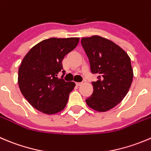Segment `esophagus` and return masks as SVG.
<instances>
[{
    "instance_id": "esophagus-1",
    "label": "esophagus",
    "mask_w": 151,
    "mask_h": 151,
    "mask_svg": "<svg viewBox=\"0 0 151 151\" xmlns=\"http://www.w3.org/2000/svg\"><path fill=\"white\" fill-rule=\"evenodd\" d=\"M83 82H81V83H76V85H77V86H81V85H83Z\"/></svg>"
}]
</instances>
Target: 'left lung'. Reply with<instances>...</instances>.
<instances>
[{
	"label": "left lung",
	"mask_w": 151,
	"mask_h": 151,
	"mask_svg": "<svg viewBox=\"0 0 151 151\" xmlns=\"http://www.w3.org/2000/svg\"><path fill=\"white\" fill-rule=\"evenodd\" d=\"M81 44L92 74L99 75L97 81L92 82L93 91L86 104L105 112L118 105L129 91L134 77L131 59L118 45L98 35L83 37Z\"/></svg>",
	"instance_id": "obj_1"
}]
</instances>
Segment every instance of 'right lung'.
Wrapping results in <instances>:
<instances>
[{"instance_id":"obj_1","label":"right lung","mask_w":151,"mask_h":151,"mask_svg":"<svg viewBox=\"0 0 151 151\" xmlns=\"http://www.w3.org/2000/svg\"><path fill=\"white\" fill-rule=\"evenodd\" d=\"M79 40V37L46 39L33 46L22 60L19 88L29 104L40 112L54 114L65 108L75 83L59 79L58 74L61 71L65 74L63 60Z\"/></svg>"}]
</instances>
